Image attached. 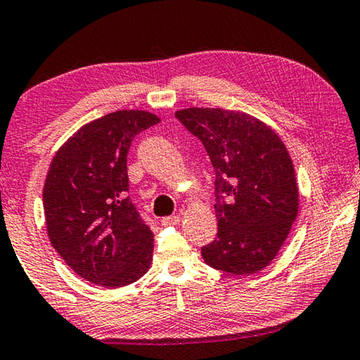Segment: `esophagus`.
<instances>
[{
    "label": "esophagus",
    "mask_w": 360,
    "mask_h": 360,
    "mask_svg": "<svg viewBox=\"0 0 360 360\" xmlns=\"http://www.w3.org/2000/svg\"><path fill=\"white\" fill-rule=\"evenodd\" d=\"M179 221H181V216H179V214L167 216V218L162 219V224H163V226H176Z\"/></svg>",
    "instance_id": "34e87169"
}]
</instances>
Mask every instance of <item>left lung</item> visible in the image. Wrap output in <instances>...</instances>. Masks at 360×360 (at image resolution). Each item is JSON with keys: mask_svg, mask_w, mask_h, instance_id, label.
I'll return each mask as SVG.
<instances>
[{"mask_svg": "<svg viewBox=\"0 0 360 360\" xmlns=\"http://www.w3.org/2000/svg\"><path fill=\"white\" fill-rule=\"evenodd\" d=\"M176 118L200 139L214 168L218 233L202 247L205 262L236 276L261 271L298 214L295 168L283 142L243 112L192 107Z\"/></svg>", "mask_w": 360, "mask_h": 360, "instance_id": "obj_1", "label": "left lung"}]
</instances>
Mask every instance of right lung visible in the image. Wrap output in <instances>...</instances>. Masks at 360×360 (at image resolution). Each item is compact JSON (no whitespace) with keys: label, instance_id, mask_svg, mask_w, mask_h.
<instances>
[{"label":"right lung","instance_id":"1","mask_svg":"<svg viewBox=\"0 0 360 360\" xmlns=\"http://www.w3.org/2000/svg\"><path fill=\"white\" fill-rule=\"evenodd\" d=\"M158 122L144 110L108 113L79 128L51 162L48 236L84 281L117 288L149 271L153 233L129 198L127 155L136 136Z\"/></svg>","mask_w":360,"mask_h":360}]
</instances>
